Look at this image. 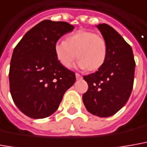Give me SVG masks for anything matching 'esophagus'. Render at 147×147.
Returning <instances> with one entry per match:
<instances>
[{
	"mask_svg": "<svg viewBox=\"0 0 147 147\" xmlns=\"http://www.w3.org/2000/svg\"><path fill=\"white\" fill-rule=\"evenodd\" d=\"M76 77L77 80H80V79H81L82 78V76L81 75H80L79 73H76Z\"/></svg>",
	"mask_w": 147,
	"mask_h": 147,
	"instance_id": "1",
	"label": "esophagus"
}]
</instances>
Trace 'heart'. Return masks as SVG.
I'll return each mask as SVG.
<instances>
[{
	"mask_svg": "<svg viewBox=\"0 0 147 147\" xmlns=\"http://www.w3.org/2000/svg\"><path fill=\"white\" fill-rule=\"evenodd\" d=\"M54 49L57 59L67 68L71 67L76 57L80 68L96 71L105 63L108 55L105 38L87 30H78L67 35L66 41L57 42Z\"/></svg>",
	"mask_w": 147,
	"mask_h": 147,
	"instance_id": "obj_1",
	"label": "heart"
}]
</instances>
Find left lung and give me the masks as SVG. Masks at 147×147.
<instances>
[{
  "instance_id": "8db88e82",
  "label": "left lung",
  "mask_w": 147,
  "mask_h": 147,
  "mask_svg": "<svg viewBox=\"0 0 147 147\" xmlns=\"http://www.w3.org/2000/svg\"><path fill=\"white\" fill-rule=\"evenodd\" d=\"M97 28L107 42V59L98 71L84 76L88 88L83 95V102L92 114L107 117L128 101L134 85L135 61L131 47L113 28L105 23Z\"/></svg>"
}]
</instances>
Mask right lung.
I'll use <instances>...</instances> for the list:
<instances>
[{
  "label": "right lung",
  "mask_w": 147,
  "mask_h": 147,
  "mask_svg": "<svg viewBox=\"0 0 147 147\" xmlns=\"http://www.w3.org/2000/svg\"><path fill=\"white\" fill-rule=\"evenodd\" d=\"M74 26L44 20L32 28L15 47L9 67V89L20 111L38 119L56 111L76 75L57 59L55 44Z\"/></svg>",
  "instance_id": "1"
}]
</instances>
